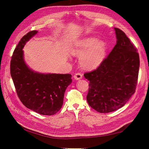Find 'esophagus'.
Wrapping results in <instances>:
<instances>
[{"label": "esophagus", "mask_w": 149, "mask_h": 149, "mask_svg": "<svg viewBox=\"0 0 149 149\" xmlns=\"http://www.w3.org/2000/svg\"><path fill=\"white\" fill-rule=\"evenodd\" d=\"M74 78L75 79L78 80V79H81L83 78V75L81 73H76L74 74Z\"/></svg>", "instance_id": "esophagus-1"}]
</instances>
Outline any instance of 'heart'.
Masks as SVG:
<instances>
[{"mask_svg": "<svg viewBox=\"0 0 149 149\" xmlns=\"http://www.w3.org/2000/svg\"><path fill=\"white\" fill-rule=\"evenodd\" d=\"M72 53L81 56L80 63L82 66L88 69L93 68L100 65L104 57L106 45L97 38H86L76 43Z\"/></svg>", "mask_w": 149, "mask_h": 149, "instance_id": "obj_1", "label": "heart"}]
</instances>
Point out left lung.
<instances>
[{
	"mask_svg": "<svg viewBox=\"0 0 149 149\" xmlns=\"http://www.w3.org/2000/svg\"><path fill=\"white\" fill-rule=\"evenodd\" d=\"M117 43L96 70L84 74L89 81L86 99L101 113L124 106L136 91L140 60L137 48L123 31L114 28Z\"/></svg>",
	"mask_w": 149,
	"mask_h": 149,
	"instance_id": "obj_1",
	"label": "left lung"
}]
</instances>
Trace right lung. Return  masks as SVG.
<instances>
[{
    "instance_id": "1",
    "label": "right lung",
    "mask_w": 149,
    "mask_h": 149,
    "mask_svg": "<svg viewBox=\"0 0 149 149\" xmlns=\"http://www.w3.org/2000/svg\"><path fill=\"white\" fill-rule=\"evenodd\" d=\"M37 32L30 31L21 38L12 56L10 74L18 97L25 107L40 114L52 116L62 107L71 74L38 73L26 65L22 49Z\"/></svg>"
}]
</instances>
